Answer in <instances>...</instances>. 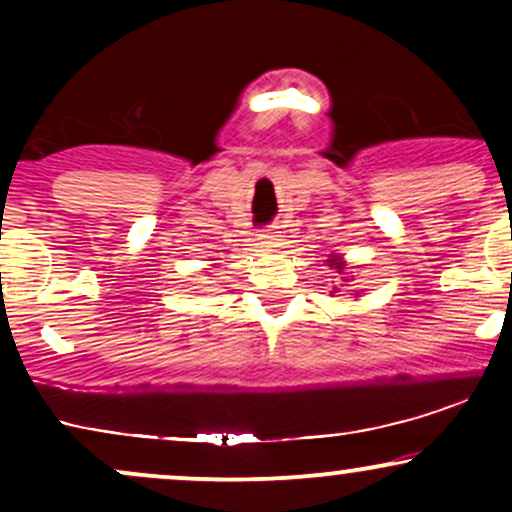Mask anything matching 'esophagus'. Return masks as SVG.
Masks as SVG:
<instances>
[{"label": "esophagus", "instance_id": "esophagus-1", "mask_svg": "<svg viewBox=\"0 0 512 512\" xmlns=\"http://www.w3.org/2000/svg\"><path fill=\"white\" fill-rule=\"evenodd\" d=\"M279 240H281L279 226H269L260 233V243L264 245V248H276V245H279Z\"/></svg>", "mask_w": 512, "mask_h": 512}]
</instances>
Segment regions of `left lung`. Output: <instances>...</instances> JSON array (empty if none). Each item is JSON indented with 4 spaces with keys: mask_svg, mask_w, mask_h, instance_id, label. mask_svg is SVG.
I'll use <instances>...</instances> for the list:
<instances>
[{
    "mask_svg": "<svg viewBox=\"0 0 512 512\" xmlns=\"http://www.w3.org/2000/svg\"><path fill=\"white\" fill-rule=\"evenodd\" d=\"M327 262H330V267L337 269L339 274H342L344 269H346V264H344V260H342V257H339V255H330V260H327ZM344 281H349V279H344Z\"/></svg>",
    "mask_w": 512,
    "mask_h": 512,
    "instance_id": "1",
    "label": "left lung"
}]
</instances>
